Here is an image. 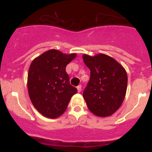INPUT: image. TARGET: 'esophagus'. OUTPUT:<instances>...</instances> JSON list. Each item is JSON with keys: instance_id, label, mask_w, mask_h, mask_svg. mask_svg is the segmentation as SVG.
I'll return each instance as SVG.
<instances>
[{"instance_id": "1", "label": "esophagus", "mask_w": 152, "mask_h": 152, "mask_svg": "<svg viewBox=\"0 0 152 152\" xmlns=\"http://www.w3.org/2000/svg\"><path fill=\"white\" fill-rule=\"evenodd\" d=\"M77 91H78V92H80V91H81V85L77 86Z\"/></svg>"}]
</instances>
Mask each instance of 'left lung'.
Returning <instances> with one entry per match:
<instances>
[{"label":"left lung","instance_id":"8db88e82","mask_svg":"<svg viewBox=\"0 0 152 152\" xmlns=\"http://www.w3.org/2000/svg\"><path fill=\"white\" fill-rule=\"evenodd\" d=\"M91 77L83 96L88 109L98 116H110L123 103L128 77L126 70L115 59L104 54L83 56Z\"/></svg>","mask_w":152,"mask_h":152}]
</instances>
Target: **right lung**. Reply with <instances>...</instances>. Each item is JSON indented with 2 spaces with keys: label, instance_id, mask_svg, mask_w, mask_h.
I'll use <instances>...</instances> for the list:
<instances>
[{
  "label": "right lung",
  "instance_id": "add662e5",
  "mask_svg": "<svg viewBox=\"0 0 152 152\" xmlns=\"http://www.w3.org/2000/svg\"><path fill=\"white\" fill-rule=\"evenodd\" d=\"M76 54L66 55L56 49L35 58L28 72L29 98L35 108L46 117L57 118L66 110L77 88L70 84L67 64Z\"/></svg>",
  "mask_w": 152,
  "mask_h": 152
}]
</instances>
